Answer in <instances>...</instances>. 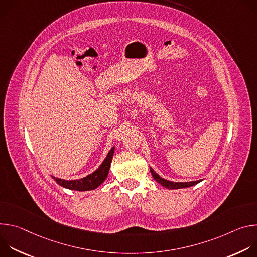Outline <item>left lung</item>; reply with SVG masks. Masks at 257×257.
I'll use <instances>...</instances> for the list:
<instances>
[{
	"instance_id": "obj_1",
	"label": "left lung",
	"mask_w": 257,
	"mask_h": 257,
	"mask_svg": "<svg viewBox=\"0 0 257 257\" xmlns=\"http://www.w3.org/2000/svg\"><path fill=\"white\" fill-rule=\"evenodd\" d=\"M151 173L154 177V179L160 183L162 186H164L165 188L168 189H180V188H187V187H191L193 185H196L197 183L201 182L202 180H198V181H192V182H172L169 180H166L162 177H160L152 168H151Z\"/></svg>"
}]
</instances>
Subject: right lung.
<instances>
[{
    "instance_id": "add662e5",
    "label": "right lung",
    "mask_w": 257,
    "mask_h": 257,
    "mask_svg": "<svg viewBox=\"0 0 257 257\" xmlns=\"http://www.w3.org/2000/svg\"><path fill=\"white\" fill-rule=\"evenodd\" d=\"M114 150L115 148L111 149V151L108 152L106 158L102 162V164L98 167L97 170H95L92 174H89L88 176L78 179V180H64L60 178H56L52 176V178L58 183L59 185H61L64 188H68L71 190H76V191H87V190H93L97 188L101 183L106 179L109 167H111L112 159L114 156Z\"/></svg>"
}]
</instances>
